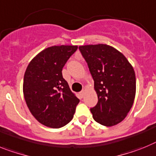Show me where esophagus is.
Returning a JSON list of instances; mask_svg holds the SVG:
<instances>
[{
	"label": "esophagus",
	"mask_w": 156,
	"mask_h": 156,
	"mask_svg": "<svg viewBox=\"0 0 156 156\" xmlns=\"http://www.w3.org/2000/svg\"><path fill=\"white\" fill-rule=\"evenodd\" d=\"M85 93H86V91H85V90H82V91L80 92V95H81L82 97H84V95H85Z\"/></svg>",
	"instance_id": "1"
}]
</instances>
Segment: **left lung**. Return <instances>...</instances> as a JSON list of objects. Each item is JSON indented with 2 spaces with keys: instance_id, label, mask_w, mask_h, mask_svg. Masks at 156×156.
I'll use <instances>...</instances> for the list:
<instances>
[{
  "instance_id": "obj_1",
  "label": "left lung",
  "mask_w": 156,
  "mask_h": 156,
  "mask_svg": "<svg viewBox=\"0 0 156 156\" xmlns=\"http://www.w3.org/2000/svg\"><path fill=\"white\" fill-rule=\"evenodd\" d=\"M89 67L98 97L90 108L96 122L112 126L126 117L134 101L136 76L125 55L108 44L79 46Z\"/></svg>"
}]
</instances>
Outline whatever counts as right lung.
<instances>
[{"mask_svg":"<svg viewBox=\"0 0 156 156\" xmlns=\"http://www.w3.org/2000/svg\"><path fill=\"white\" fill-rule=\"evenodd\" d=\"M76 45L52 46L37 54L26 70L23 94L34 117L51 128L64 126L73 119L79 99L70 91L62 70Z\"/></svg>","mask_w":156,"mask_h":156,"instance_id":"1","label":"right lung"}]
</instances>
